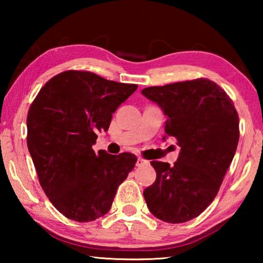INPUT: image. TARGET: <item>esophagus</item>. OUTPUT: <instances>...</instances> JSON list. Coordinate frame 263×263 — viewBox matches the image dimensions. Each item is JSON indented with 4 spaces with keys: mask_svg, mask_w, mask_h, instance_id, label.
Listing matches in <instances>:
<instances>
[{
    "mask_svg": "<svg viewBox=\"0 0 263 263\" xmlns=\"http://www.w3.org/2000/svg\"><path fill=\"white\" fill-rule=\"evenodd\" d=\"M147 163H148V161H146V160H144L142 158H138L137 162H136V166L141 167V166H145V164H147Z\"/></svg>",
    "mask_w": 263,
    "mask_h": 263,
    "instance_id": "esophagus-1",
    "label": "esophagus"
}]
</instances>
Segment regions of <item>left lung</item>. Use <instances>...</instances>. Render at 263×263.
<instances>
[{"label":"left lung","instance_id":"1","mask_svg":"<svg viewBox=\"0 0 263 263\" xmlns=\"http://www.w3.org/2000/svg\"><path fill=\"white\" fill-rule=\"evenodd\" d=\"M141 94L167 117L162 139L174 137L181 147L174 166L151 161L157 179L144 190L146 204L166 222L194 219L215 199L233 160L239 141L237 110L208 79L148 87Z\"/></svg>","mask_w":263,"mask_h":263}]
</instances>
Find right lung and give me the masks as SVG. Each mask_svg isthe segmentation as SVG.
Segmentation results:
<instances>
[{"label":"right lung","mask_w":263,"mask_h":263,"mask_svg":"<svg viewBox=\"0 0 263 263\" xmlns=\"http://www.w3.org/2000/svg\"><path fill=\"white\" fill-rule=\"evenodd\" d=\"M137 88L67 70L46 82L31 104L29 152L44 193L69 219L87 222L108 213L118 185L135 168V154L95 153L92 145Z\"/></svg>","instance_id":"add662e5"}]
</instances>
